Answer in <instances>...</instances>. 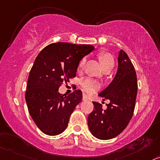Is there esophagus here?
Wrapping results in <instances>:
<instances>
[{
  "label": "esophagus",
  "instance_id": "obj_1",
  "mask_svg": "<svg viewBox=\"0 0 160 160\" xmlns=\"http://www.w3.org/2000/svg\"><path fill=\"white\" fill-rule=\"evenodd\" d=\"M82 100H88V96H87L86 94H83V95H82Z\"/></svg>",
  "mask_w": 160,
  "mask_h": 160
}]
</instances>
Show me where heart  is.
<instances>
[{
  "mask_svg": "<svg viewBox=\"0 0 160 160\" xmlns=\"http://www.w3.org/2000/svg\"><path fill=\"white\" fill-rule=\"evenodd\" d=\"M98 58L100 60V62L102 65L103 69L107 68H113L114 65V58H113L112 55L109 53H106V52H102L98 54ZM86 62V58H82L79 62L78 65V69H81L83 68ZM80 86H81L82 90L88 94H92L95 92H97L100 87V82L97 80H94V79L86 78L82 79L80 82Z\"/></svg>",
  "mask_w": 160,
  "mask_h": 160,
  "instance_id": "obj_1",
  "label": "heart"
}]
</instances>
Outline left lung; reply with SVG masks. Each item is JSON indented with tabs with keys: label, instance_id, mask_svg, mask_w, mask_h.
<instances>
[{
	"label": "left lung",
	"instance_id": "left-lung-1",
	"mask_svg": "<svg viewBox=\"0 0 160 160\" xmlns=\"http://www.w3.org/2000/svg\"><path fill=\"white\" fill-rule=\"evenodd\" d=\"M118 68L108 86L99 94L109 100L107 108L93 102L94 110L88 117V128L92 135L100 139H110L120 134L130 122L134 114L137 94V74L128 56L119 52Z\"/></svg>",
	"mask_w": 160,
	"mask_h": 160
}]
</instances>
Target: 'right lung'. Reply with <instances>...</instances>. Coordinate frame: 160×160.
Wrapping results in <instances>:
<instances>
[{"label":"right lung","mask_w":160,"mask_h":160,"mask_svg":"<svg viewBox=\"0 0 160 160\" xmlns=\"http://www.w3.org/2000/svg\"><path fill=\"white\" fill-rule=\"evenodd\" d=\"M94 49L92 45L54 43L37 56L29 72L26 101L32 120L42 132L49 136L61 134L69 117L80 102V90L66 95L58 89L63 81L76 76L79 62Z\"/></svg>","instance_id":"right-lung-1"}]
</instances>
